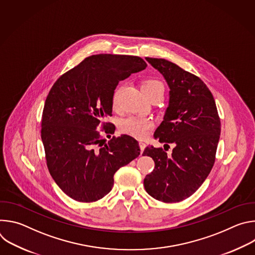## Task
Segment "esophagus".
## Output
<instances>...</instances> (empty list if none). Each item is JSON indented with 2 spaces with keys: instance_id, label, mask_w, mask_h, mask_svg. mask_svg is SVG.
I'll list each match as a JSON object with an SVG mask.
<instances>
[{
  "instance_id": "34e87169",
  "label": "esophagus",
  "mask_w": 255,
  "mask_h": 255,
  "mask_svg": "<svg viewBox=\"0 0 255 255\" xmlns=\"http://www.w3.org/2000/svg\"><path fill=\"white\" fill-rule=\"evenodd\" d=\"M139 147H140V153L142 154L144 149H145V147H146V144H145L143 141H140L139 142Z\"/></svg>"
}]
</instances>
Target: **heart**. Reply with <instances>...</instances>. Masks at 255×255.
<instances>
[{"label": "heart", "mask_w": 255, "mask_h": 255, "mask_svg": "<svg viewBox=\"0 0 255 255\" xmlns=\"http://www.w3.org/2000/svg\"><path fill=\"white\" fill-rule=\"evenodd\" d=\"M158 88H163V87L159 81L154 79H147L143 81L141 84V90L145 96H148L151 92H153ZM121 91H122V88H118L113 95L112 103L114 108H117L119 105ZM152 128H153V122L149 118H144V117L130 116L128 118L123 119L120 123L121 132L139 139L146 137L150 133Z\"/></svg>", "instance_id": "1"}]
</instances>
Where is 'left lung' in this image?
<instances>
[{"instance_id": "1", "label": "left lung", "mask_w": 255, "mask_h": 255, "mask_svg": "<svg viewBox=\"0 0 255 255\" xmlns=\"http://www.w3.org/2000/svg\"><path fill=\"white\" fill-rule=\"evenodd\" d=\"M146 59L165 79L169 103L163 121L154 133L159 142L173 143L168 155L147 146L154 169L145 176L144 188L152 198L176 203L191 197L209 175L216 157L221 122L212 93L197 76L163 58Z\"/></svg>"}]
</instances>
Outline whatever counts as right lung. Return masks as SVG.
Here are the masks:
<instances>
[{"instance_id": "1", "label": "right lung", "mask_w": 255, "mask_h": 255, "mask_svg": "<svg viewBox=\"0 0 255 255\" xmlns=\"http://www.w3.org/2000/svg\"><path fill=\"white\" fill-rule=\"evenodd\" d=\"M141 57L96 54L63 74L46 98L41 139L48 170L69 198L92 203L104 198L114 185V174L139 156L138 142L128 135L108 143L97 127L114 133L110 122L112 98L119 81L146 68ZM107 128H106L105 127Z\"/></svg>"}]
</instances>
